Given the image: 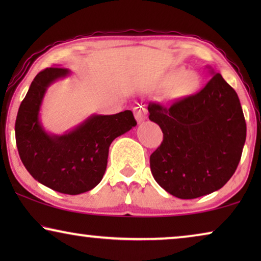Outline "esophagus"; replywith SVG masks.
<instances>
[{
	"mask_svg": "<svg viewBox=\"0 0 261 261\" xmlns=\"http://www.w3.org/2000/svg\"><path fill=\"white\" fill-rule=\"evenodd\" d=\"M134 115H135V119L139 123L144 122L146 120V117H147V110L144 106H138L137 108L134 109Z\"/></svg>",
	"mask_w": 261,
	"mask_h": 261,
	"instance_id": "34e87169",
	"label": "esophagus"
}]
</instances>
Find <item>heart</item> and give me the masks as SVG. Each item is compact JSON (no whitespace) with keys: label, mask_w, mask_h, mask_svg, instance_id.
<instances>
[{"label":"heart","mask_w":261,"mask_h":261,"mask_svg":"<svg viewBox=\"0 0 261 261\" xmlns=\"http://www.w3.org/2000/svg\"><path fill=\"white\" fill-rule=\"evenodd\" d=\"M180 76L182 77L181 79ZM179 77L181 79L180 80L179 79ZM178 79L180 81L177 82L172 90L174 97H183V96L191 94L198 85V77L197 74L194 72H185L184 70L179 69L174 71L173 73H171L169 81L171 83H173V82H176Z\"/></svg>","instance_id":"b5f03b06"}]
</instances>
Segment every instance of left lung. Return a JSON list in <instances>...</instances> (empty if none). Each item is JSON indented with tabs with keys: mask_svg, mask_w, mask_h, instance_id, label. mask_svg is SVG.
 I'll return each mask as SVG.
<instances>
[{
	"mask_svg": "<svg viewBox=\"0 0 261 261\" xmlns=\"http://www.w3.org/2000/svg\"><path fill=\"white\" fill-rule=\"evenodd\" d=\"M148 113L164 134L149 158L153 177L164 190L191 199L230 179L241 159L246 122L238 94L220 73L172 106L149 103Z\"/></svg>",
	"mask_w": 261,
	"mask_h": 261,
	"instance_id": "1",
	"label": "left lung"
}]
</instances>
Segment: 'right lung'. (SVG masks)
<instances>
[{
    "label": "right lung",
    "mask_w": 261,
    "mask_h": 261,
    "mask_svg": "<svg viewBox=\"0 0 261 261\" xmlns=\"http://www.w3.org/2000/svg\"><path fill=\"white\" fill-rule=\"evenodd\" d=\"M70 70L48 67L32 82L15 121V138L21 162L32 177L52 190L67 195L90 191L102 180L109 146L137 126L133 113L89 116L64 134H51L40 121V108L47 88Z\"/></svg>",
    "instance_id": "obj_1"
}]
</instances>
